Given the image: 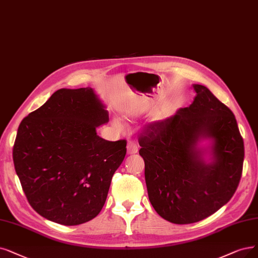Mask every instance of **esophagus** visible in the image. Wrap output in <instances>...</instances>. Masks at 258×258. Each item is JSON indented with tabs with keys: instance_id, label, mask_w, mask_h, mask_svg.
<instances>
[{
	"instance_id": "obj_1",
	"label": "esophagus",
	"mask_w": 258,
	"mask_h": 258,
	"mask_svg": "<svg viewBox=\"0 0 258 258\" xmlns=\"http://www.w3.org/2000/svg\"><path fill=\"white\" fill-rule=\"evenodd\" d=\"M138 150H139V148H138L137 143H136L135 141H132V140L128 141V144H127V152H128L129 154H132V153H137Z\"/></svg>"
}]
</instances>
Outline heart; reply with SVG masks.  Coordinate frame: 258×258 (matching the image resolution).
Listing matches in <instances>:
<instances>
[{
	"label": "heart",
	"mask_w": 258,
	"mask_h": 258,
	"mask_svg": "<svg viewBox=\"0 0 258 258\" xmlns=\"http://www.w3.org/2000/svg\"><path fill=\"white\" fill-rule=\"evenodd\" d=\"M116 126H117V127H121V126H120V123H119V122H117V121H116Z\"/></svg>",
	"instance_id": "1"
}]
</instances>
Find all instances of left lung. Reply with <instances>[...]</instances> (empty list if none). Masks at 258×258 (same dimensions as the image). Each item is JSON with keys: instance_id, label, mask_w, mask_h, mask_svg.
<instances>
[{"instance_id": "left-lung-1", "label": "left lung", "mask_w": 258, "mask_h": 258, "mask_svg": "<svg viewBox=\"0 0 258 258\" xmlns=\"http://www.w3.org/2000/svg\"><path fill=\"white\" fill-rule=\"evenodd\" d=\"M191 105L148 122L139 135L148 197L162 218L176 224L203 220L233 197L242 174L244 146L233 112L204 86L194 85ZM211 137L215 162L195 147Z\"/></svg>"}]
</instances>
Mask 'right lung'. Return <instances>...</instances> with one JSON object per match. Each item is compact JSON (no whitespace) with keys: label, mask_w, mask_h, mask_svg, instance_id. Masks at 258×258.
I'll use <instances>...</instances> for the list:
<instances>
[{"label":"right lung","mask_w":258,"mask_h":258,"mask_svg":"<svg viewBox=\"0 0 258 258\" xmlns=\"http://www.w3.org/2000/svg\"><path fill=\"white\" fill-rule=\"evenodd\" d=\"M108 120L88 87L56 91L20 123L15 169L30 207L42 217L77 225L99 214L127 152L126 140L97 136L96 127Z\"/></svg>","instance_id":"1"}]
</instances>
